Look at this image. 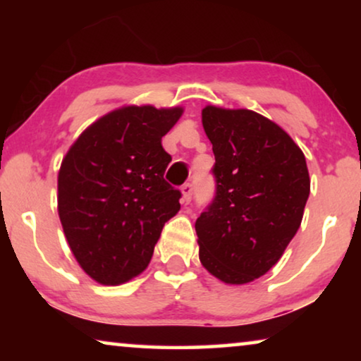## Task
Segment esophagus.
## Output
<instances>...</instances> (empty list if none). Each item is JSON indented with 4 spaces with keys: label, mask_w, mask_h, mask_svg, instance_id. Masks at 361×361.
I'll use <instances>...</instances> for the list:
<instances>
[{
    "label": "esophagus",
    "mask_w": 361,
    "mask_h": 361,
    "mask_svg": "<svg viewBox=\"0 0 361 361\" xmlns=\"http://www.w3.org/2000/svg\"><path fill=\"white\" fill-rule=\"evenodd\" d=\"M192 185L190 184H184L182 185V189H180V192H182V204H189V202L192 200Z\"/></svg>",
    "instance_id": "34e87169"
}]
</instances>
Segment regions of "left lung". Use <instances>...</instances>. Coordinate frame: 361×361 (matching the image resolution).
Segmentation results:
<instances>
[{"instance_id": "1", "label": "left lung", "mask_w": 361, "mask_h": 361, "mask_svg": "<svg viewBox=\"0 0 361 361\" xmlns=\"http://www.w3.org/2000/svg\"><path fill=\"white\" fill-rule=\"evenodd\" d=\"M202 125L215 154V199L195 221L199 258L225 284H246L278 263L302 221L305 156L259 113L207 105Z\"/></svg>"}]
</instances>
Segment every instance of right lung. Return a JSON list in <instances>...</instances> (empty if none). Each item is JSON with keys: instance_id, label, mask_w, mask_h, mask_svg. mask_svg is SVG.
<instances>
[{"instance_id": "obj_1", "label": "right lung", "mask_w": 361, "mask_h": 361, "mask_svg": "<svg viewBox=\"0 0 361 361\" xmlns=\"http://www.w3.org/2000/svg\"><path fill=\"white\" fill-rule=\"evenodd\" d=\"M182 106L126 105L92 123L63 156L57 210L80 268L97 283L123 284L147 268L162 226L180 210L164 180L162 136Z\"/></svg>"}]
</instances>
